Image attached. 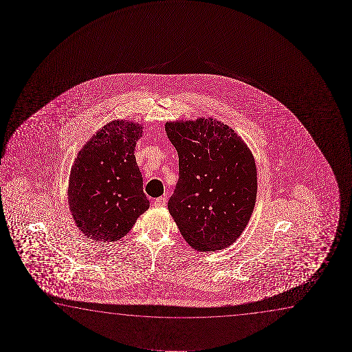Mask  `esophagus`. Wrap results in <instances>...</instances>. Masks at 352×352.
Returning a JSON list of instances; mask_svg holds the SVG:
<instances>
[{
	"label": "esophagus",
	"instance_id": "34e87169",
	"mask_svg": "<svg viewBox=\"0 0 352 352\" xmlns=\"http://www.w3.org/2000/svg\"><path fill=\"white\" fill-rule=\"evenodd\" d=\"M166 203H167V198L159 197L155 199L154 206L155 207H164V206H166Z\"/></svg>",
	"mask_w": 352,
	"mask_h": 352
}]
</instances>
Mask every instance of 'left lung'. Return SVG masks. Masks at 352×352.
<instances>
[{"mask_svg":"<svg viewBox=\"0 0 352 352\" xmlns=\"http://www.w3.org/2000/svg\"><path fill=\"white\" fill-rule=\"evenodd\" d=\"M164 130L179 156L170 215L193 249H225L241 236L255 207L250 150L231 127L212 119L167 122Z\"/></svg>","mask_w":352,"mask_h":352,"instance_id":"obj_1","label":"left lung"}]
</instances>
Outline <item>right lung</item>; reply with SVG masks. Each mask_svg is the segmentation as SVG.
<instances>
[{
    "label": "right lung",
    "instance_id": "right-lung-1",
    "mask_svg": "<svg viewBox=\"0 0 352 352\" xmlns=\"http://www.w3.org/2000/svg\"><path fill=\"white\" fill-rule=\"evenodd\" d=\"M142 126L111 121L84 145L71 169L68 204L79 230L94 241H116L149 208L135 157Z\"/></svg>",
    "mask_w": 352,
    "mask_h": 352
}]
</instances>
